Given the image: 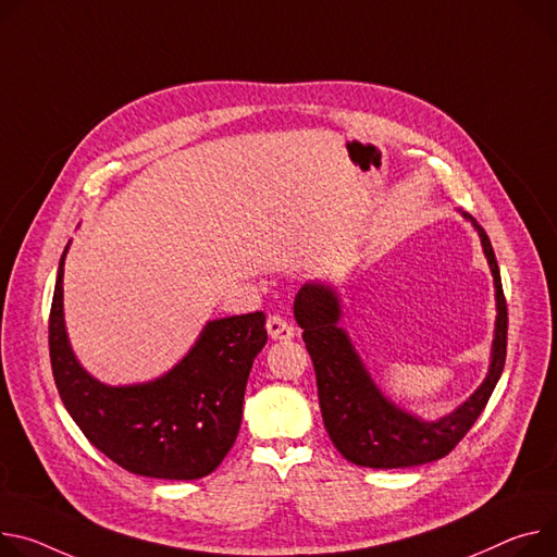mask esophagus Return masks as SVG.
Instances as JSON below:
<instances>
[{
    "label": "esophagus",
    "instance_id": "34e87169",
    "mask_svg": "<svg viewBox=\"0 0 557 557\" xmlns=\"http://www.w3.org/2000/svg\"><path fill=\"white\" fill-rule=\"evenodd\" d=\"M267 331H269L271 339H280V342L295 337V329L284 318H280V315H271L267 320Z\"/></svg>",
    "mask_w": 557,
    "mask_h": 557
}]
</instances>
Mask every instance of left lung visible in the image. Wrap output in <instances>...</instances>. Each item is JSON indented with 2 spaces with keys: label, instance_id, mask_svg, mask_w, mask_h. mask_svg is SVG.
<instances>
[{
  "label": "left lung",
  "instance_id": "left-lung-1",
  "mask_svg": "<svg viewBox=\"0 0 557 557\" xmlns=\"http://www.w3.org/2000/svg\"><path fill=\"white\" fill-rule=\"evenodd\" d=\"M480 235L484 258L495 286V331L491 362L484 382L458 409L437 418L422 420L397 407L373 382L360 352L348 333L339 326L342 299L329 282H307L295 295V322L315 367L322 420L331 442L344 458L369 469H404L435 462L448 455L484 411L486 401L502 375L507 360V299H504L499 269L493 246L484 228L469 215Z\"/></svg>",
  "mask_w": 557,
  "mask_h": 557
}]
</instances>
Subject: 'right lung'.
<instances>
[{"label":"right lung","instance_id":"1","mask_svg":"<svg viewBox=\"0 0 557 557\" xmlns=\"http://www.w3.org/2000/svg\"><path fill=\"white\" fill-rule=\"evenodd\" d=\"M48 322L50 364L66 411L109 460L158 480L213 473L235 444L252 360L267 344L264 313L211 320L164 375L111 386L75 358L64 322V260Z\"/></svg>","mask_w":557,"mask_h":557}]
</instances>
